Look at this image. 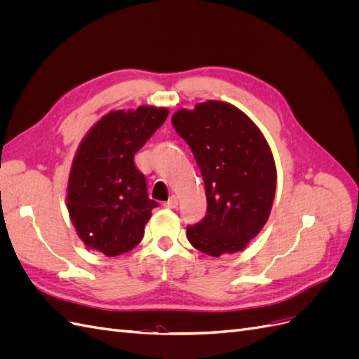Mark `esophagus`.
I'll use <instances>...</instances> for the list:
<instances>
[{
	"label": "esophagus",
	"instance_id": "1",
	"mask_svg": "<svg viewBox=\"0 0 359 359\" xmlns=\"http://www.w3.org/2000/svg\"><path fill=\"white\" fill-rule=\"evenodd\" d=\"M177 205H178V199H177L175 194H172V196L168 199V202H165V206H166V208H169V210L177 208Z\"/></svg>",
	"mask_w": 359,
	"mask_h": 359
}]
</instances>
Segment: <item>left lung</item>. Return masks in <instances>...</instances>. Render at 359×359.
<instances>
[{"instance_id": "1", "label": "left lung", "mask_w": 359, "mask_h": 359, "mask_svg": "<svg viewBox=\"0 0 359 359\" xmlns=\"http://www.w3.org/2000/svg\"><path fill=\"white\" fill-rule=\"evenodd\" d=\"M201 169L206 215L187 226L190 244L219 257L244 250L266 223L277 172L264 135L245 114L223 102L199 103L172 116Z\"/></svg>"}]
</instances>
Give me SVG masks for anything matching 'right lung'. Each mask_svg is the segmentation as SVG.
<instances>
[{
    "label": "right lung",
    "instance_id": "1",
    "mask_svg": "<svg viewBox=\"0 0 359 359\" xmlns=\"http://www.w3.org/2000/svg\"><path fill=\"white\" fill-rule=\"evenodd\" d=\"M165 107L104 115L85 136L73 160L67 208L81 240L106 256L130 252L144 238L151 211L147 180L135 154L166 121Z\"/></svg>",
    "mask_w": 359,
    "mask_h": 359
}]
</instances>
